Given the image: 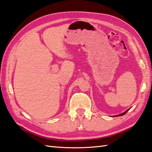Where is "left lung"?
I'll return each mask as SVG.
<instances>
[{
	"label": "left lung",
	"instance_id": "left-lung-1",
	"mask_svg": "<svg viewBox=\"0 0 152 152\" xmlns=\"http://www.w3.org/2000/svg\"><path fill=\"white\" fill-rule=\"evenodd\" d=\"M129 110H130V108H129V109H128L127 110H126V111H125V112H124V113H122V114H119V115H115V116H121V115H124V114H125L126 113H127Z\"/></svg>",
	"mask_w": 152,
	"mask_h": 152
}]
</instances>
